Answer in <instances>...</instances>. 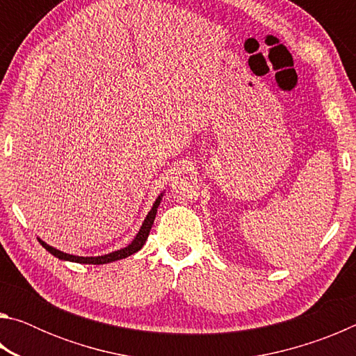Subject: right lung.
Returning a JSON list of instances; mask_svg holds the SVG:
<instances>
[{
    "instance_id": "1",
    "label": "right lung",
    "mask_w": 356,
    "mask_h": 356,
    "mask_svg": "<svg viewBox=\"0 0 356 356\" xmlns=\"http://www.w3.org/2000/svg\"><path fill=\"white\" fill-rule=\"evenodd\" d=\"M160 200H161V196H159V200L155 201L154 207L150 209V212L147 213L146 220H144L143 226L140 229V232H138V236L135 237L134 242H131L129 246H125V248H122V250H118V251H114V252H110V254L97 256V257H81V256L67 254V252H63V251H59L56 248H53V246L47 245L45 242H42L40 238H39V242H40V245L44 246V248L48 252H51V254L55 256V257H58V259H63V261H70V262H78V264H94V265L119 261V259H124V257H129L131 254H135V252L140 251L143 248V245L146 243L150 229H152V225H154V220H155V215H156V209H159V206H160Z\"/></svg>"
}]
</instances>
